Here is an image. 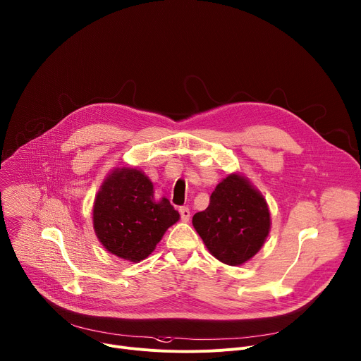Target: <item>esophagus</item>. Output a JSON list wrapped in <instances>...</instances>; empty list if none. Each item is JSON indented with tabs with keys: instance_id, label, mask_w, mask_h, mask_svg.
I'll list each match as a JSON object with an SVG mask.
<instances>
[{
	"instance_id": "esophagus-1",
	"label": "esophagus",
	"mask_w": 361,
	"mask_h": 361,
	"mask_svg": "<svg viewBox=\"0 0 361 361\" xmlns=\"http://www.w3.org/2000/svg\"><path fill=\"white\" fill-rule=\"evenodd\" d=\"M180 214L184 221L190 220V209L188 207H180Z\"/></svg>"
}]
</instances>
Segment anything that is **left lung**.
<instances>
[{
	"instance_id": "8db88e82",
	"label": "left lung",
	"mask_w": 361,
	"mask_h": 361,
	"mask_svg": "<svg viewBox=\"0 0 361 361\" xmlns=\"http://www.w3.org/2000/svg\"><path fill=\"white\" fill-rule=\"evenodd\" d=\"M192 226L216 259L238 267L264 246L271 213L264 195L247 178L228 174L212 192L209 207L192 216Z\"/></svg>"
}]
</instances>
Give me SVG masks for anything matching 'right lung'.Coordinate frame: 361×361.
I'll use <instances>...</instances> for the list:
<instances>
[{"label": "right lung", "instance_id": "add662e5", "mask_svg": "<svg viewBox=\"0 0 361 361\" xmlns=\"http://www.w3.org/2000/svg\"><path fill=\"white\" fill-rule=\"evenodd\" d=\"M180 214L162 197L155 202L151 180L137 169H115L96 194L93 228L112 255L141 262L155 249Z\"/></svg>", "mask_w": 361, "mask_h": 361}]
</instances>
